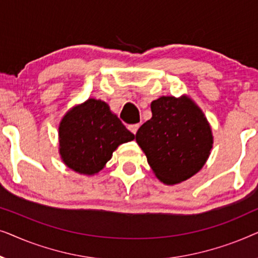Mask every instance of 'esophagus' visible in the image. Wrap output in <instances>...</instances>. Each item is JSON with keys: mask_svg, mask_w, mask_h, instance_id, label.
<instances>
[{"mask_svg": "<svg viewBox=\"0 0 258 258\" xmlns=\"http://www.w3.org/2000/svg\"><path fill=\"white\" fill-rule=\"evenodd\" d=\"M128 128L133 134H136L137 129L140 128V124H139V123H136V124H130V125H128Z\"/></svg>", "mask_w": 258, "mask_h": 258, "instance_id": "1", "label": "esophagus"}]
</instances>
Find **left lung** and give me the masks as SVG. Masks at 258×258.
Masks as SVG:
<instances>
[{
	"mask_svg": "<svg viewBox=\"0 0 258 258\" xmlns=\"http://www.w3.org/2000/svg\"><path fill=\"white\" fill-rule=\"evenodd\" d=\"M153 117L136 133L156 177L172 185L192 177L206 164L214 144L211 126L188 95L151 102Z\"/></svg>",
	"mask_w": 258,
	"mask_h": 258,
	"instance_id": "left-lung-1",
	"label": "left lung"
}]
</instances>
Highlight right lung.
Here are the masks:
<instances>
[{
  "label": "right lung",
  "instance_id": "add662e5",
  "mask_svg": "<svg viewBox=\"0 0 258 258\" xmlns=\"http://www.w3.org/2000/svg\"><path fill=\"white\" fill-rule=\"evenodd\" d=\"M135 135L104 101L88 98L69 109L58 125V153L67 167L81 175L98 174L119 144Z\"/></svg>",
  "mask_w": 258,
  "mask_h": 258
}]
</instances>
